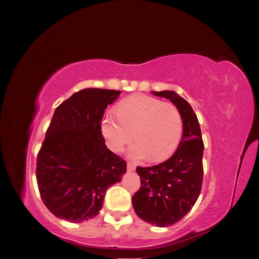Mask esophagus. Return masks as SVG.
I'll list each match as a JSON object with an SVG mask.
<instances>
[{"label":"esophagus","instance_id":"34e87169","mask_svg":"<svg viewBox=\"0 0 259 259\" xmlns=\"http://www.w3.org/2000/svg\"><path fill=\"white\" fill-rule=\"evenodd\" d=\"M135 168H136V166L134 165V164H133V163H127V170L133 171V170H135Z\"/></svg>","mask_w":259,"mask_h":259}]
</instances>
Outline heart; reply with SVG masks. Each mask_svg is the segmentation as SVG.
Instances as JSON below:
<instances>
[{
    "label": "heart",
    "instance_id": "b5f03b06",
    "mask_svg": "<svg viewBox=\"0 0 259 259\" xmlns=\"http://www.w3.org/2000/svg\"><path fill=\"white\" fill-rule=\"evenodd\" d=\"M117 114L106 113L100 130L108 147L121 152L133 139L128 149L132 160L142 161L150 156L161 161L173 152L182 137L183 117L176 106L146 95L124 99L117 106Z\"/></svg>",
    "mask_w": 259,
    "mask_h": 259
}]
</instances>
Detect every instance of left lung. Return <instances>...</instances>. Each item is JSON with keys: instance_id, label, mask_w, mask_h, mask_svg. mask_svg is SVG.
<instances>
[{"instance_id": "left-lung-1", "label": "left lung", "mask_w": 259, "mask_h": 259, "mask_svg": "<svg viewBox=\"0 0 259 259\" xmlns=\"http://www.w3.org/2000/svg\"><path fill=\"white\" fill-rule=\"evenodd\" d=\"M169 99L183 117V136L174 154L161 164L137 166L142 187L133 195L137 216L156 227L179 222L197 202L203 180V145L198 117L186 99L174 91L151 92Z\"/></svg>"}]
</instances>
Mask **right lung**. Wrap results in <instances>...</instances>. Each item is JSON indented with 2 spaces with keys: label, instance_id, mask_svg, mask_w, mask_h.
<instances>
[{
  "label": "right lung",
  "instance_id": "add662e5",
  "mask_svg": "<svg viewBox=\"0 0 259 259\" xmlns=\"http://www.w3.org/2000/svg\"><path fill=\"white\" fill-rule=\"evenodd\" d=\"M120 91L85 89L54 112L37 154L36 182L45 206L70 223L96 217L106 191L120 183L126 162L109 150L100 130Z\"/></svg>",
  "mask_w": 259,
  "mask_h": 259
}]
</instances>
